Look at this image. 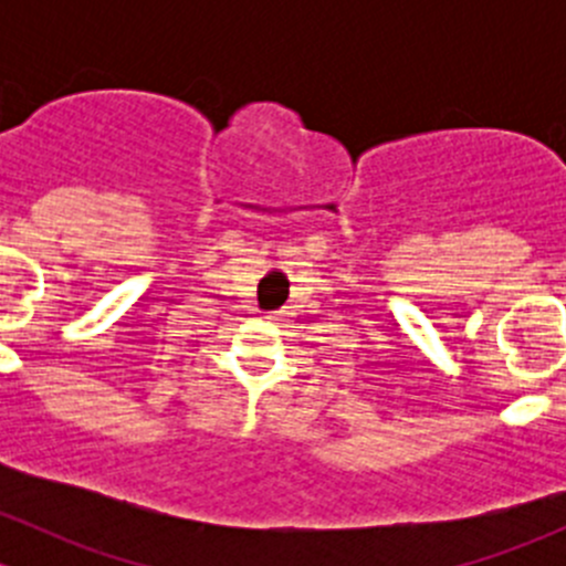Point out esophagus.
<instances>
[{
  "instance_id": "1",
  "label": "esophagus",
  "mask_w": 566,
  "mask_h": 566,
  "mask_svg": "<svg viewBox=\"0 0 566 566\" xmlns=\"http://www.w3.org/2000/svg\"><path fill=\"white\" fill-rule=\"evenodd\" d=\"M268 319H279V315H276V312H268V315H265Z\"/></svg>"
}]
</instances>
